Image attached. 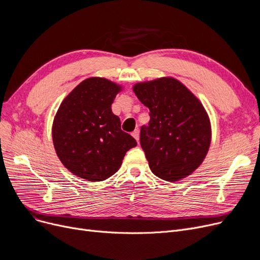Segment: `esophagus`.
Masks as SVG:
<instances>
[{"mask_svg":"<svg viewBox=\"0 0 260 260\" xmlns=\"http://www.w3.org/2000/svg\"><path fill=\"white\" fill-rule=\"evenodd\" d=\"M132 135H133V137L137 140V141H139V129H135L133 133H132Z\"/></svg>","mask_w":260,"mask_h":260,"instance_id":"esophagus-1","label":"esophagus"}]
</instances>
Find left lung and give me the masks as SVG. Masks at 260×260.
I'll list each match as a JSON object with an SVG mask.
<instances>
[{"instance_id":"obj_1","label":"left lung","mask_w":260,"mask_h":260,"mask_svg":"<svg viewBox=\"0 0 260 260\" xmlns=\"http://www.w3.org/2000/svg\"><path fill=\"white\" fill-rule=\"evenodd\" d=\"M149 108L140 128V144L154 175L177 181L192 174L206 157L211 125L202 104L179 81L161 78L134 86Z\"/></svg>"}]
</instances>
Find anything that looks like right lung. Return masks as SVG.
<instances>
[{
  "instance_id": "obj_1",
  "label": "right lung",
  "mask_w": 260,
  "mask_h": 260,
  "mask_svg": "<svg viewBox=\"0 0 260 260\" xmlns=\"http://www.w3.org/2000/svg\"><path fill=\"white\" fill-rule=\"evenodd\" d=\"M121 87L103 78L84 80L61 103L53 121L52 140L68 171L87 181L114 175L126 152L137 145L121 129L112 104Z\"/></svg>"
}]
</instances>
